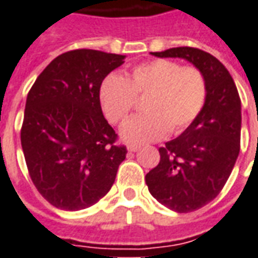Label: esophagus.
<instances>
[{"instance_id":"esophagus-1","label":"esophagus","mask_w":258,"mask_h":258,"mask_svg":"<svg viewBox=\"0 0 258 258\" xmlns=\"http://www.w3.org/2000/svg\"><path fill=\"white\" fill-rule=\"evenodd\" d=\"M127 149H128L130 152H137V151L140 149V147H138V145H135V144H130L128 147H127Z\"/></svg>"}]
</instances>
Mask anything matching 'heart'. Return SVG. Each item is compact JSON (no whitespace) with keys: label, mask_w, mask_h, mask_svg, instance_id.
I'll list each match as a JSON object with an SVG mask.
<instances>
[{"label":"heart","mask_w":258,"mask_h":258,"mask_svg":"<svg viewBox=\"0 0 258 258\" xmlns=\"http://www.w3.org/2000/svg\"><path fill=\"white\" fill-rule=\"evenodd\" d=\"M208 86L203 71L173 60H152L135 66L127 77L110 74L99 88V102L113 124L125 121L145 98L142 116L131 118L121 128L124 141H156L167 133L180 134L203 111Z\"/></svg>","instance_id":"b5f03b06"}]
</instances>
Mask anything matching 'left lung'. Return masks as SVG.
I'll return each mask as SVG.
<instances>
[{"label": "left lung", "instance_id": "left-lung-1", "mask_svg": "<svg viewBox=\"0 0 258 258\" xmlns=\"http://www.w3.org/2000/svg\"><path fill=\"white\" fill-rule=\"evenodd\" d=\"M151 54L184 58L207 79L203 111L177 138L159 148V163L145 176L148 190L160 204L176 212H191L217 197L235 166L240 151V98L229 71L207 51L174 47Z\"/></svg>", "mask_w": 258, "mask_h": 258}]
</instances>
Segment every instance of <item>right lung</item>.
<instances>
[{"instance_id":"right-lung-1","label":"right lung","mask_w":258,"mask_h":258,"mask_svg":"<svg viewBox=\"0 0 258 258\" xmlns=\"http://www.w3.org/2000/svg\"><path fill=\"white\" fill-rule=\"evenodd\" d=\"M125 55L79 48L48 64L29 91L21 144L30 179L55 208L85 210L104 197L127 149L99 102L103 79Z\"/></svg>"}]
</instances>
